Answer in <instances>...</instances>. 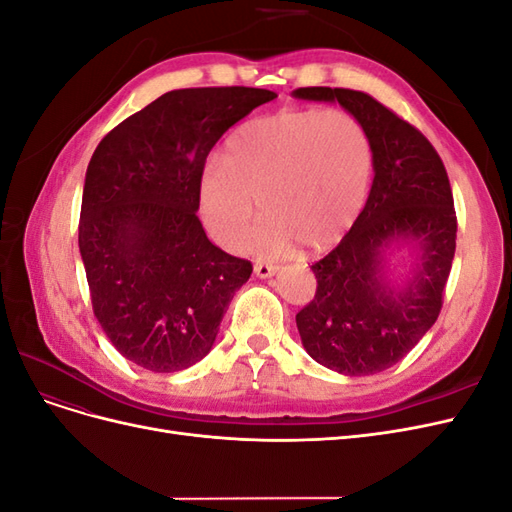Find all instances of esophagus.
<instances>
[{"label":"esophagus","instance_id":"34e87169","mask_svg":"<svg viewBox=\"0 0 512 512\" xmlns=\"http://www.w3.org/2000/svg\"><path fill=\"white\" fill-rule=\"evenodd\" d=\"M275 271H277V265H273V262H262V260L254 262V273L258 277H271Z\"/></svg>","mask_w":512,"mask_h":512}]
</instances>
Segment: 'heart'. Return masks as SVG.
Listing matches in <instances>:
<instances>
[{
	"instance_id": "heart-1",
	"label": "heart",
	"mask_w": 512,
	"mask_h": 512,
	"mask_svg": "<svg viewBox=\"0 0 512 512\" xmlns=\"http://www.w3.org/2000/svg\"><path fill=\"white\" fill-rule=\"evenodd\" d=\"M371 143L361 121L339 108H288L260 115L230 134L222 166L200 177V211L213 237L241 247L250 237L254 200L265 215L262 252L299 241L324 250L359 218L369 190Z\"/></svg>"
}]
</instances>
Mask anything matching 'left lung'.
I'll return each mask as SVG.
<instances>
[{
  "mask_svg": "<svg viewBox=\"0 0 512 512\" xmlns=\"http://www.w3.org/2000/svg\"><path fill=\"white\" fill-rule=\"evenodd\" d=\"M301 100L339 102L365 128L374 183L365 209L333 252L316 260V294L297 314L314 361L344 376L399 363L438 320L453 267L457 215L438 151L421 130L365 91L299 87ZM404 238L422 256L404 289L383 284V250Z\"/></svg>",
  "mask_w": 512,
  "mask_h": 512,
  "instance_id": "obj_1",
  "label": "left lung"
}]
</instances>
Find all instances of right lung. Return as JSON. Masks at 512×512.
<instances>
[{"label": "right lung", "mask_w": 512, "mask_h": 512, "mask_svg": "<svg viewBox=\"0 0 512 512\" xmlns=\"http://www.w3.org/2000/svg\"><path fill=\"white\" fill-rule=\"evenodd\" d=\"M256 87L173 89L123 119L89 160L79 250L94 314L128 361L158 374L198 363L252 262L213 245L198 220L213 145L256 106Z\"/></svg>", "instance_id": "add662e5"}]
</instances>
